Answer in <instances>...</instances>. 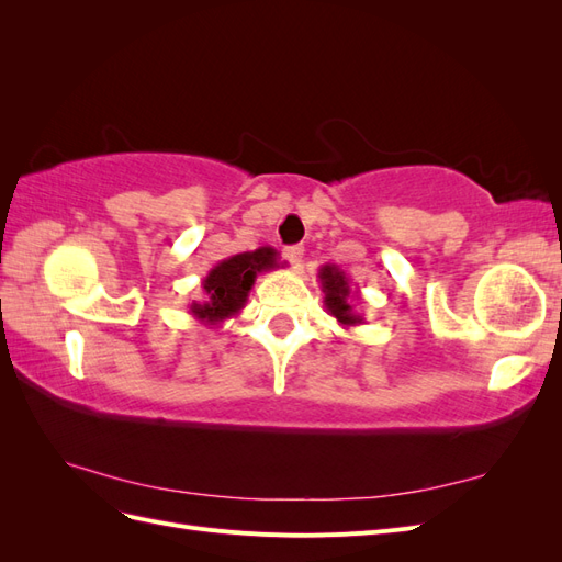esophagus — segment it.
Here are the masks:
<instances>
[{
	"label": "esophagus",
	"instance_id": "34e87169",
	"mask_svg": "<svg viewBox=\"0 0 562 562\" xmlns=\"http://www.w3.org/2000/svg\"><path fill=\"white\" fill-rule=\"evenodd\" d=\"M283 255H285V260L291 262L293 267H300V262H302V258H304V248H302V246H288V248L283 250Z\"/></svg>",
	"mask_w": 562,
	"mask_h": 562
}]
</instances>
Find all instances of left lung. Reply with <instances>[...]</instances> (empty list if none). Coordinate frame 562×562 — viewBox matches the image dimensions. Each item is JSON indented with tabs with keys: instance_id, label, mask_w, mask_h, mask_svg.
<instances>
[{
	"instance_id": "8db88e82",
	"label": "left lung",
	"mask_w": 562,
	"mask_h": 562,
	"mask_svg": "<svg viewBox=\"0 0 562 562\" xmlns=\"http://www.w3.org/2000/svg\"><path fill=\"white\" fill-rule=\"evenodd\" d=\"M318 281H321V291L326 295L323 304H326V312L337 318V323L342 328L351 326H361L366 318L361 314H356L353 304L349 300L351 295V283L349 277L337 265H323L318 269Z\"/></svg>"
}]
</instances>
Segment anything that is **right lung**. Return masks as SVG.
Wrapping results in <instances>:
<instances>
[{"label": "right lung", "instance_id": "obj_1", "mask_svg": "<svg viewBox=\"0 0 562 562\" xmlns=\"http://www.w3.org/2000/svg\"><path fill=\"white\" fill-rule=\"evenodd\" d=\"M279 267V252L271 246H262L258 250L236 252L232 258L217 262L206 279L201 281L203 302H192L190 314L201 321L203 326L217 328L220 323L239 316L246 307L250 288L262 271H271Z\"/></svg>", "mask_w": 562, "mask_h": 562}]
</instances>
